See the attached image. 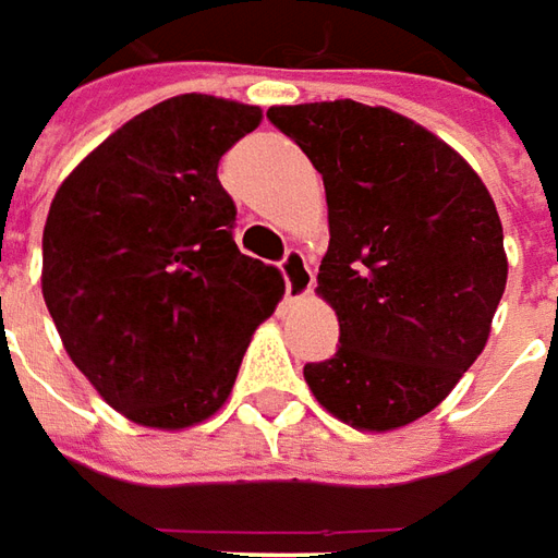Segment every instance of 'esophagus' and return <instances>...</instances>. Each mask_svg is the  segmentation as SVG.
Masks as SVG:
<instances>
[{
  "mask_svg": "<svg viewBox=\"0 0 558 558\" xmlns=\"http://www.w3.org/2000/svg\"><path fill=\"white\" fill-rule=\"evenodd\" d=\"M279 267H282V276H286L288 300L310 298L312 286H315V272H312L306 255L300 248H288Z\"/></svg>",
  "mask_w": 558,
  "mask_h": 558,
  "instance_id": "esophagus-1",
  "label": "esophagus"
}]
</instances>
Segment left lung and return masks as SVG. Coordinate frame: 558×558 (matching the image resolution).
I'll return each instance as SVG.
<instances>
[{
  "mask_svg": "<svg viewBox=\"0 0 558 558\" xmlns=\"http://www.w3.org/2000/svg\"><path fill=\"white\" fill-rule=\"evenodd\" d=\"M267 117L310 156L327 195L315 294L336 312L342 345L303 366L312 397L361 433L414 424L477 361L505 294L487 185L453 146L390 108L336 98Z\"/></svg>",
  "mask_w": 558,
  "mask_h": 558,
  "instance_id": "1",
  "label": "left lung"
}]
</instances>
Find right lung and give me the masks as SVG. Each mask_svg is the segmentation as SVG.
I'll use <instances>...</instances> for the list:
<instances>
[{
	"label": "right lung",
	"mask_w": 558,
	"mask_h": 558,
	"mask_svg": "<svg viewBox=\"0 0 558 558\" xmlns=\"http://www.w3.org/2000/svg\"><path fill=\"white\" fill-rule=\"evenodd\" d=\"M258 105L185 93L137 113L62 180L41 294L71 363L132 424L189 429L222 409L282 272L234 243L219 159Z\"/></svg>",
	"instance_id": "1"
}]
</instances>
